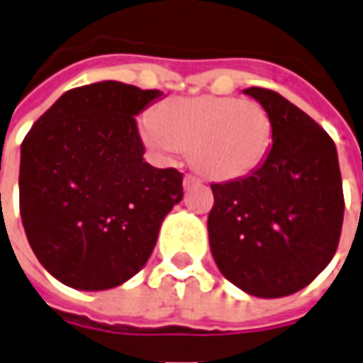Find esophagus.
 I'll list each match as a JSON object with an SVG mask.
<instances>
[{
    "label": "esophagus",
    "instance_id": "esophagus-1",
    "mask_svg": "<svg viewBox=\"0 0 363 363\" xmlns=\"http://www.w3.org/2000/svg\"><path fill=\"white\" fill-rule=\"evenodd\" d=\"M201 184V178H197V176H193V174H187L184 178V187L185 189H189V187H193V185H199Z\"/></svg>",
    "mask_w": 363,
    "mask_h": 363
}]
</instances>
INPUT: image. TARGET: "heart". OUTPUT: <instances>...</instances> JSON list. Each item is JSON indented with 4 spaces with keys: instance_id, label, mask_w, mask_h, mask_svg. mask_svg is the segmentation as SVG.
I'll list each match as a JSON object with an SVG mask.
<instances>
[{
    "instance_id": "obj_1",
    "label": "heart",
    "mask_w": 363,
    "mask_h": 363,
    "mask_svg": "<svg viewBox=\"0 0 363 363\" xmlns=\"http://www.w3.org/2000/svg\"><path fill=\"white\" fill-rule=\"evenodd\" d=\"M141 135L159 152L189 151V160L206 178H243L262 164L272 145V118L252 99L176 97L152 111Z\"/></svg>"
}]
</instances>
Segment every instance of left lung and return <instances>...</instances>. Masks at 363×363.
Masks as SVG:
<instances>
[{"mask_svg":"<svg viewBox=\"0 0 363 363\" xmlns=\"http://www.w3.org/2000/svg\"><path fill=\"white\" fill-rule=\"evenodd\" d=\"M272 118V149L241 179L212 184L208 239L218 268L245 293L293 295L339 247L345 195L329 133L291 101L249 88Z\"/></svg>","mask_w":363,"mask_h":363,"instance_id":"1","label":"left lung"}]
</instances>
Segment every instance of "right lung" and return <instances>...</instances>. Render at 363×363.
<instances>
[{"instance_id": "obj_1", "label": "right lung", "mask_w": 363, "mask_h": 363, "mask_svg": "<svg viewBox=\"0 0 363 363\" xmlns=\"http://www.w3.org/2000/svg\"><path fill=\"white\" fill-rule=\"evenodd\" d=\"M122 82L68 89L21 147L18 203L34 255L59 281L105 291L149 260L184 174L143 160L135 114L160 97Z\"/></svg>"}]
</instances>
